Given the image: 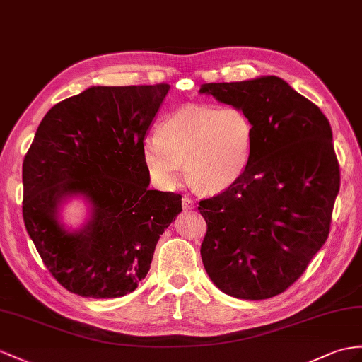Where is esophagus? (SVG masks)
<instances>
[{
  "label": "esophagus",
  "mask_w": 362,
  "mask_h": 362,
  "mask_svg": "<svg viewBox=\"0 0 362 362\" xmlns=\"http://www.w3.org/2000/svg\"><path fill=\"white\" fill-rule=\"evenodd\" d=\"M181 204H182V209H184V210H192V209H195V202H193V199L186 198V197L182 198Z\"/></svg>",
  "instance_id": "1"
}]
</instances>
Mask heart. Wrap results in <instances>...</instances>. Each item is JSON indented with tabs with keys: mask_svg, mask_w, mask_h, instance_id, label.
<instances>
[{
	"mask_svg": "<svg viewBox=\"0 0 362 362\" xmlns=\"http://www.w3.org/2000/svg\"><path fill=\"white\" fill-rule=\"evenodd\" d=\"M255 127L236 105L186 104L169 113L143 146V160L156 187L170 190L181 164L193 189L216 195L241 180L253 152Z\"/></svg>",
	"mask_w": 362,
	"mask_h": 362,
	"instance_id": "heart-1",
	"label": "heart"
}]
</instances>
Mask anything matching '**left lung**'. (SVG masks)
<instances>
[{"mask_svg":"<svg viewBox=\"0 0 362 362\" xmlns=\"http://www.w3.org/2000/svg\"><path fill=\"white\" fill-rule=\"evenodd\" d=\"M199 93L249 113L253 152L241 180L199 201L201 258L221 292L259 301L283 293L325 243L339 165L329 119L288 83L267 75L202 84Z\"/></svg>","mask_w":362,"mask_h":362,"instance_id":"1","label":"left lung"}]
</instances>
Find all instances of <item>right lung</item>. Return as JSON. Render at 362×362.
Instances as JSON below:
<instances>
[{"instance_id": "right-lung-1", "label": "right lung", "mask_w": 362, "mask_h": 362, "mask_svg": "<svg viewBox=\"0 0 362 362\" xmlns=\"http://www.w3.org/2000/svg\"><path fill=\"white\" fill-rule=\"evenodd\" d=\"M169 84L92 86L42 118L23 163V218L42 262L69 292L119 298L151 269L160 236L182 211L181 197L148 189V129ZM83 199L79 228L60 210Z\"/></svg>"}]
</instances>
